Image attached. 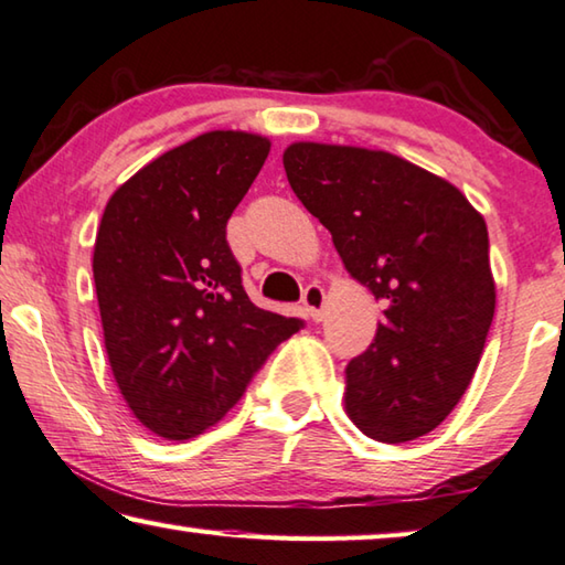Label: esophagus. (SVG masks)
I'll return each mask as SVG.
<instances>
[{"label": "esophagus", "instance_id": "1", "mask_svg": "<svg viewBox=\"0 0 565 565\" xmlns=\"http://www.w3.org/2000/svg\"><path fill=\"white\" fill-rule=\"evenodd\" d=\"M302 305L310 320H322V308H326V290L320 285H308L302 292Z\"/></svg>", "mask_w": 565, "mask_h": 565}]
</instances>
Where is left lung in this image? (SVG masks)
I'll return each mask as SVG.
<instances>
[{
  "label": "left lung",
  "instance_id": "left-lung-1",
  "mask_svg": "<svg viewBox=\"0 0 565 565\" xmlns=\"http://www.w3.org/2000/svg\"><path fill=\"white\" fill-rule=\"evenodd\" d=\"M282 164L345 270L385 305L345 370L350 420L381 443L425 436L466 393L493 322L486 220L450 182L391 152L295 142Z\"/></svg>",
  "mask_w": 565,
  "mask_h": 565
}]
</instances>
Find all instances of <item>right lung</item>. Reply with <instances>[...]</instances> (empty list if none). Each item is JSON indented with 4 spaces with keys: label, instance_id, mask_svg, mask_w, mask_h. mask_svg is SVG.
<instances>
[{
    "label": "right lung",
    "instance_id": "right-lung-1",
    "mask_svg": "<svg viewBox=\"0 0 565 565\" xmlns=\"http://www.w3.org/2000/svg\"><path fill=\"white\" fill-rule=\"evenodd\" d=\"M270 152L215 129L132 174L102 215L92 273L119 393L168 440L205 433L305 322L257 308L227 245V220Z\"/></svg>",
    "mask_w": 565,
    "mask_h": 565
}]
</instances>
